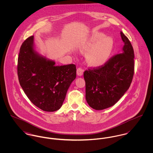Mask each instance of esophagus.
Masks as SVG:
<instances>
[{
    "mask_svg": "<svg viewBox=\"0 0 153 153\" xmlns=\"http://www.w3.org/2000/svg\"><path fill=\"white\" fill-rule=\"evenodd\" d=\"M84 72V69H82L81 68H78L77 69V71H76L77 75H78V76H80L83 75Z\"/></svg>",
    "mask_w": 153,
    "mask_h": 153,
    "instance_id": "obj_1",
    "label": "esophagus"
}]
</instances>
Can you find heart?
I'll return each mask as SVG.
<instances>
[{
  "label": "heart",
  "instance_id": "b5f03b06",
  "mask_svg": "<svg viewBox=\"0 0 153 153\" xmlns=\"http://www.w3.org/2000/svg\"><path fill=\"white\" fill-rule=\"evenodd\" d=\"M114 48L112 38L100 32H94L82 41L81 51L88 52V62L93 66L104 65L109 60Z\"/></svg>",
  "mask_w": 153,
  "mask_h": 153
}]
</instances>
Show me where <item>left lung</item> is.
<instances>
[{
  "label": "left lung",
  "mask_w": 153,
  "mask_h": 153,
  "mask_svg": "<svg viewBox=\"0 0 153 153\" xmlns=\"http://www.w3.org/2000/svg\"><path fill=\"white\" fill-rule=\"evenodd\" d=\"M123 46L104 66L88 69L84 73L85 98L96 110L113 106L128 89L134 71V50L129 39L121 31Z\"/></svg>",
  "instance_id": "left-lung-1"
}]
</instances>
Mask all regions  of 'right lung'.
<instances>
[{
	"label": "right lung",
	"instance_id": "right-lung-1",
	"mask_svg": "<svg viewBox=\"0 0 153 153\" xmlns=\"http://www.w3.org/2000/svg\"><path fill=\"white\" fill-rule=\"evenodd\" d=\"M76 72L75 65H55V61L39 53L33 36L22 44L18 60L19 81L27 98L39 108L47 112L60 109Z\"/></svg>",
	"mask_w": 153,
	"mask_h": 153
}]
</instances>
